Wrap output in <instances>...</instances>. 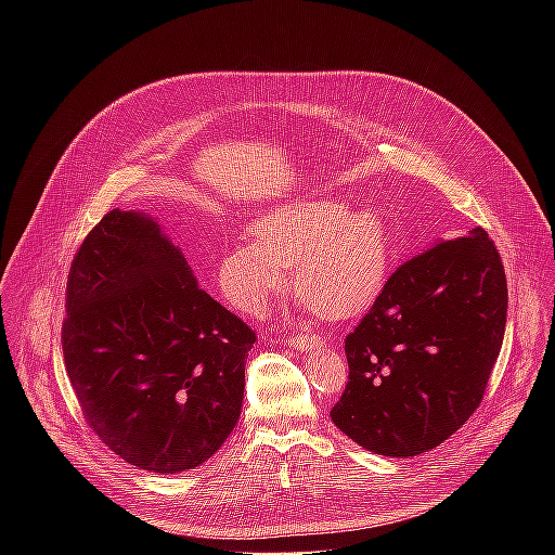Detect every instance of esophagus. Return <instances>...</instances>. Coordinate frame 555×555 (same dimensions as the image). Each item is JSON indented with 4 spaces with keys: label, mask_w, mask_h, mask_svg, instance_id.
I'll list each match as a JSON object with an SVG mask.
<instances>
[{
    "label": "esophagus",
    "mask_w": 555,
    "mask_h": 555,
    "mask_svg": "<svg viewBox=\"0 0 555 555\" xmlns=\"http://www.w3.org/2000/svg\"><path fill=\"white\" fill-rule=\"evenodd\" d=\"M289 345L294 349H300V351H311V349H319L321 336H315V334H294L289 338Z\"/></svg>",
    "instance_id": "1"
}]
</instances>
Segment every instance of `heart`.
I'll return each mask as SVG.
<instances>
[{
    "label": "heart",
    "instance_id": "1",
    "mask_svg": "<svg viewBox=\"0 0 555 555\" xmlns=\"http://www.w3.org/2000/svg\"><path fill=\"white\" fill-rule=\"evenodd\" d=\"M257 242L221 257L219 287L244 313H266L294 268L296 296L330 319L364 311L382 292L390 248L382 217L340 199L296 202L255 225Z\"/></svg>",
    "mask_w": 555,
    "mask_h": 555
}]
</instances>
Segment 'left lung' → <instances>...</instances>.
Here are the masks:
<instances>
[{"instance_id":"left-lung-1","label":"left lung","mask_w":555,"mask_h":555,"mask_svg":"<svg viewBox=\"0 0 555 555\" xmlns=\"http://www.w3.org/2000/svg\"><path fill=\"white\" fill-rule=\"evenodd\" d=\"M505 321V268L483 228L404 261L345 338L334 424L384 456L437 448L479 409Z\"/></svg>"}]
</instances>
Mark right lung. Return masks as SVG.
<instances>
[{"label": "right lung", "mask_w": 555, "mask_h": 555, "mask_svg": "<svg viewBox=\"0 0 555 555\" xmlns=\"http://www.w3.org/2000/svg\"><path fill=\"white\" fill-rule=\"evenodd\" d=\"M65 309V371L112 452L173 474L221 448L242 413L257 336L197 285L160 225L109 210L72 259Z\"/></svg>", "instance_id": "obj_1"}]
</instances>
